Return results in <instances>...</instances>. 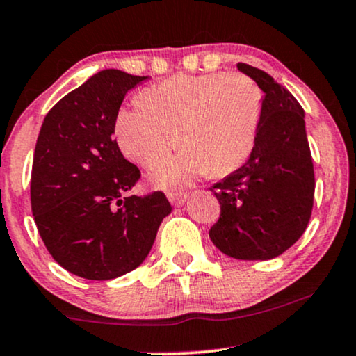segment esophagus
<instances>
[{"mask_svg": "<svg viewBox=\"0 0 356 356\" xmlns=\"http://www.w3.org/2000/svg\"><path fill=\"white\" fill-rule=\"evenodd\" d=\"M188 195L186 193H168V200L171 202V204L175 207H183V203L186 202Z\"/></svg>", "mask_w": 356, "mask_h": 356, "instance_id": "obj_1", "label": "esophagus"}]
</instances>
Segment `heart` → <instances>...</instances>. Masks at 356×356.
Segmentation results:
<instances>
[{
  "label": "heart",
  "instance_id": "heart-1",
  "mask_svg": "<svg viewBox=\"0 0 356 356\" xmlns=\"http://www.w3.org/2000/svg\"><path fill=\"white\" fill-rule=\"evenodd\" d=\"M261 111L260 86L246 74H178L120 108L115 129L121 152L146 168L168 156L178 138L183 152L149 175L154 186L178 190L202 175L225 177L243 165Z\"/></svg>",
  "mask_w": 356,
  "mask_h": 356
}]
</instances>
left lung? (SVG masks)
<instances>
[{
	"label": "left lung",
	"instance_id": "left-lung-1",
	"mask_svg": "<svg viewBox=\"0 0 356 356\" xmlns=\"http://www.w3.org/2000/svg\"><path fill=\"white\" fill-rule=\"evenodd\" d=\"M236 66L265 93L263 111L248 161L210 188L221 207L210 238L236 260H271L298 241L312 216L315 173L305 113L268 73Z\"/></svg>",
	"mask_w": 356,
	"mask_h": 356
}]
</instances>
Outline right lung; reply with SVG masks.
<instances>
[{
	"mask_svg": "<svg viewBox=\"0 0 356 356\" xmlns=\"http://www.w3.org/2000/svg\"><path fill=\"white\" fill-rule=\"evenodd\" d=\"M146 76L103 70L44 116L31 170V211L54 261L76 277L113 280L148 257L171 213L165 193L129 195L141 173L115 133L124 95Z\"/></svg>",
	"mask_w": 356,
	"mask_h": 356,
	"instance_id": "obj_1",
	"label": "right lung"
}]
</instances>
